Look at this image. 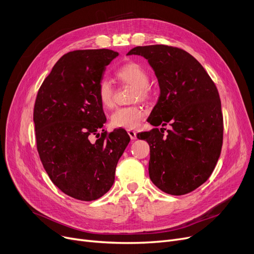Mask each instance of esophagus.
Instances as JSON below:
<instances>
[{
  "label": "esophagus",
  "mask_w": 254,
  "mask_h": 254,
  "mask_svg": "<svg viewBox=\"0 0 254 254\" xmlns=\"http://www.w3.org/2000/svg\"><path fill=\"white\" fill-rule=\"evenodd\" d=\"M127 134L131 140H135L137 138V132L132 129H127Z\"/></svg>",
  "instance_id": "34e87169"
}]
</instances>
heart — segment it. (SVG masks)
Wrapping results in <instances>:
<instances>
[{"mask_svg": "<svg viewBox=\"0 0 254 254\" xmlns=\"http://www.w3.org/2000/svg\"><path fill=\"white\" fill-rule=\"evenodd\" d=\"M120 82L135 87L132 99L135 101H148L151 97V89L148 85L149 75L143 66L135 62L125 64L115 73ZM98 98L104 108H111L114 104V89L109 80L103 79L99 82ZM145 116V112L139 106L123 107L117 109L111 116V125L114 127L131 129L137 127Z\"/></svg>", "mask_w": 254, "mask_h": 254, "instance_id": "b5f03b06", "label": "heart"}]
</instances>
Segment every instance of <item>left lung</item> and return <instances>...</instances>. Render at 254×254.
Returning a JSON list of instances; mask_svg holds the SVG:
<instances>
[{"label":"left lung","instance_id":"1","mask_svg":"<svg viewBox=\"0 0 254 254\" xmlns=\"http://www.w3.org/2000/svg\"><path fill=\"white\" fill-rule=\"evenodd\" d=\"M130 55L148 61L161 88L148 123L172 127L167 136L165 127L137 135L149 144V177L166 193H190L208 180L221 152L223 117L217 87L203 65L181 48L137 46Z\"/></svg>","mask_w":254,"mask_h":254}]
</instances>
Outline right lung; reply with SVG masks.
Returning a JSON list of instances; mask_svg holds the SVG:
<instances>
[{
	"label": "right lung",
	"instance_id": "right-lung-1",
	"mask_svg": "<svg viewBox=\"0 0 254 254\" xmlns=\"http://www.w3.org/2000/svg\"><path fill=\"white\" fill-rule=\"evenodd\" d=\"M117 56L110 49L65 53L37 93L40 159L53 184L80 201H95L111 189L118 159L130 140L124 128L99 132L106 116L97 89L106 65Z\"/></svg>",
	"mask_w": 254,
	"mask_h": 254
}]
</instances>
